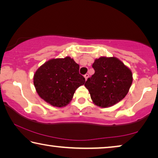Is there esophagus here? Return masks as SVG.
<instances>
[{
	"instance_id": "1",
	"label": "esophagus",
	"mask_w": 158,
	"mask_h": 158,
	"mask_svg": "<svg viewBox=\"0 0 158 158\" xmlns=\"http://www.w3.org/2000/svg\"><path fill=\"white\" fill-rule=\"evenodd\" d=\"M89 74H85V75H84V77H85V81H86L87 79L89 78Z\"/></svg>"
}]
</instances>
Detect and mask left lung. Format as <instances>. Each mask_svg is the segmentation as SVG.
Wrapping results in <instances>:
<instances>
[{
  "label": "left lung",
  "instance_id": "1",
  "mask_svg": "<svg viewBox=\"0 0 158 158\" xmlns=\"http://www.w3.org/2000/svg\"><path fill=\"white\" fill-rule=\"evenodd\" d=\"M92 67L95 73L84 85L95 105L109 107L125 97L132 83V74L121 60L115 57H100Z\"/></svg>",
  "mask_w": 158,
  "mask_h": 158
}]
</instances>
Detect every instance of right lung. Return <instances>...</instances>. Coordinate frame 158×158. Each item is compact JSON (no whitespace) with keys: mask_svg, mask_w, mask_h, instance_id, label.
<instances>
[{"mask_svg":"<svg viewBox=\"0 0 158 158\" xmlns=\"http://www.w3.org/2000/svg\"><path fill=\"white\" fill-rule=\"evenodd\" d=\"M79 70V65L70 57L47 61L34 74L37 93L52 106H66L77 88L85 83V78Z\"/></svg>","mask_w":158,"mask_h":158,"instance_id":"obj_1","label":"right lung"}]
</instances>
